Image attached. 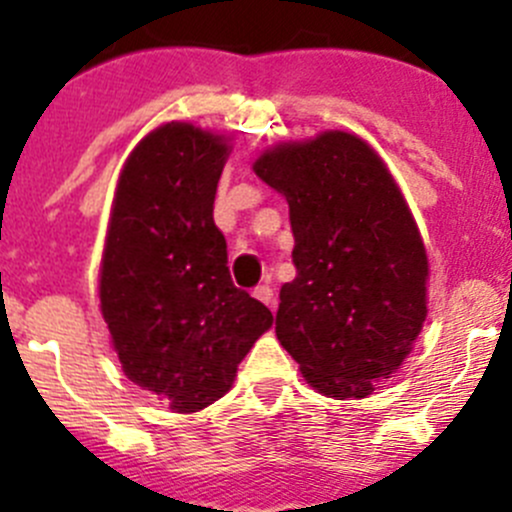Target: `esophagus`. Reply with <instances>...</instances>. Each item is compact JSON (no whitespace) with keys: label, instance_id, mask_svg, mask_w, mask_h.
I'll use <instances>...</instances> for the list:
<instances>
[{"label":"esophagus","instance_id":"34e87169","mask_svg":"<svg viewBox=\"0 0 512 512\" xmlns=\"http://www.w3.org/2000/svg\"><path fill=\"white\" fill-rule=\"evenodd\" d=\"M252 294H255V297L260 299L262 304H267V307H270V309H275V294H272V289L267 287V285L255 287V292H252Z\"/></svg>","mask_w":512,"mask_h":512}]
</instances>
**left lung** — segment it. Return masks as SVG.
Instances as JSON below:
<instances>
[{
    "mask_svg": "<svg viewBox=\"0 0 512 512\" xmlns=\"http://www.w3.org/2000/svg\"><path fill=\"white\" fill-rule=\"evenodd\" d=\"M289 203L297 277L280 289L277 339L309 386L364 399L426 322L428 257L414 215L369 143L344 131L280 143L252 165Z\"/></svg>",
    "mask_w": 512,
    "mask_h": 512,
    "instance_id": "8db88e82",
    "label": "left lung"
}]
</instances>
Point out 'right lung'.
<instances>
[{
  "mask_svg": "<svg viewBox=\"0 0 512 512\" xmlns=\"http://www.w3.org/2000/svg\"><path fill=\"white\" fill-rule=\"evenodd\" d=\"M230 156L225 136L170 121L123 165L113 195L98 297L123 374L193 414L223 399L272 312L237 289L213 220Z\"/></svg>",
  "mask_w": 512,
  "mask_h": 512,
  "instance_id": "1",
  "label": "right lung"
}]
</instances>
